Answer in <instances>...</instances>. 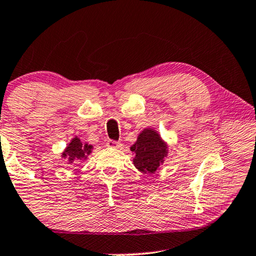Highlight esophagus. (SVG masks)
<instances>
[{
    "mask_svg": "<svg viewBox=\"0 0 256 256\" xmlns=\"http://www.w3.org/2000/svg\"><path fill=\"white\" fill-rule=\"evenodd\" d=\"M106 145L109 147H114V148H120L122 147V142H116V140H109L106 142Z\"/></svg>",
    "mask_w": 256,
    "mask_h": 256,
    "instance_id": "obj_1",
    "label": "esophagus"
}]
</instances>
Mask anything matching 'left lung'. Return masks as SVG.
Wrapping results in <instances>:
<instances>
[{
    "label": "left lung",
    "mask_w": 256,
    "mask_h": 256,
    "mask_svg": "<svg viewBox=\"0 0 256 256\" xmlns=\"http://www.w3.org/2000/svg\"><path fill=\"white\" fill-rule=\"evenodd\" d=\"M134 154L133 164L145 174H154L167 156V145L152 128H146L138 136L131 147Z\"/></svg>",
    "instance_id": "left-lung-1"
}]
</instances>
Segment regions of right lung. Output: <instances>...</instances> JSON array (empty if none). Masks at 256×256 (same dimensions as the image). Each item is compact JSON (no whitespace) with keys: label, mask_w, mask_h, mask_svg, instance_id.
Wrapping results in <instances>:
<instances>
[{"label":"right lung","mask_w":256,"mask_h":256,"mask_svg":"<svg viewBox=\"0 0 256 256\" xmlns=\"http://www.w3.org/2000/svg\"><path fill=\"white\" fill-rule=\"evenodd\" d=\"M92 147L88 144L82 142L78 136L72 140L70 145L67 146V148L64 150V152L62 153L64 158H67L70 160V162L72 164L73 161H80L84 159H87V156L90 154Z\"/></svg>","instance_id":"obj_1"}]
</instances>
